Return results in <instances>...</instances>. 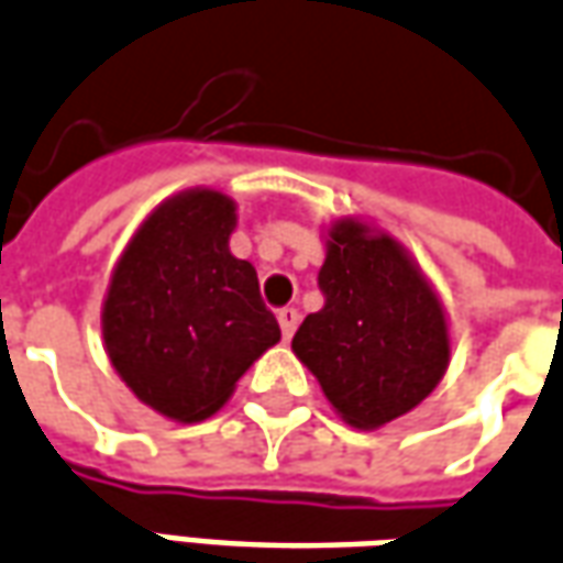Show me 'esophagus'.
<instances>
[{
    "label": "esophagus",
    "instance_id": "obj_1",
    "mask_svg": "<svg viewBox=\"0 0 563 563\" xmlns=\"http://www.w3.org/2000/svg\"><path fill=\"white\" fill-rule=\"evenodd\" d=\"M277 322H280L283 338H292L295 329H298V310H295V308H283L280 313H277Z\"/></svg>",
    "mask_w": 563,
    "mask_h": 563
}]
</instances>
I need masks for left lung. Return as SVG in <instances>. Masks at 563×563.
I'll list each match as a JSON object with an SVG mask.
<instances>
[{
  "label": "left lung",
  "instance_id": "obj_1",
  "mask_svg": "<svg viewBox=\"0 0 563 563\" xmlns=\"http://www.w3.org/2000/svg\"><path fill=\"white\" fill-rule=\"evenodd\" d=\"M320 238L325 305L298 325L292 353L320 380L338 418L356 430H380L418 408L445 377V305L390 231L347 216Z\"/></svg>",
  "mask_w": 563,
  "mask_h": 563
}]
</instances>
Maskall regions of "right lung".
Here are the masks:
<instances>
[{
    "label": "right lung",
    "mask_w": 563,
    "mask_h": 563,
    "mask_svg": "<svg viewBox=\"0 0 563 563\" xmlns=\"http://www.w3.org/2000/svg\"><path fill=\"white\" fill-rule=\"evenodd\" d=\"M234 228L228 195L186 188L145 216L109 277L106 356L140 402L176 423L213 418L280 341L258 274L228 246Z\"/></svg>",
    "instance_id": "1"
}]
</instances>
